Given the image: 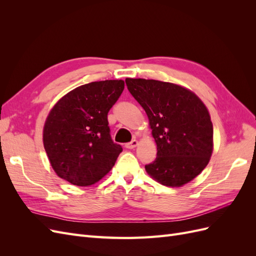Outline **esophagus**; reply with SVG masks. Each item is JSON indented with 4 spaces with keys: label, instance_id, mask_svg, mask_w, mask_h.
<instances>
[{
    "label": "esophagus",
    "instance_id": "34e87169",
    "mask_svg": "<svg viewBox=\"0 0 256 256\" xmlns=\"http://www.w3.org/2000/svg\"><path fill=\"white\" fill-rule=\"evenodd\" d=\"M138 145V141L136 140H132L129 143H126L125 144V147L126 148H134V147Z\"/></svg>",
    "mask_w": 256,
    "mask_h": 256
}]
</instances>
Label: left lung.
I'll return each mask as SVG.
<instances>
[{
  "instance_id": "obj_1",
  "label": "left lung",
  "mask_w": 256,
  "mask_h": 256,
  "mask_svg": "<svg viewBox=\"0 0 256 256\" xmlns=\"http://www.w3.org/2000/svg\"><path fill=\"white\" fill-rule=\"evenodd\" d=\"M142 106L157 144V157L145 170L168 187H180L206 168L212 152L210 116L200 98L180 85L158 80H125Z\"/></svg>"
}]
</instances>
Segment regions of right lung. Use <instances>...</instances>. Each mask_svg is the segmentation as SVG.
Returning <instances> with one entry per match:
<instances>
[{
	"instance_id": "1",
	"label": "right lung",
	"mask_w": 256,
	"mask_h": 256,
	"mask_svg": "<svg viewBox=\"0 0 256 256\" xmlns=\"http://www.w3.org/2000/svg\"><path fill=\"white\" fill-rule=\"evenodd\" d=\"M124 86L122 80L84 84L54 106L44 127V146L58 176L85 187L109 173L122 148L112 140L108 113Z\"/></svg>"
}]
</instances>
